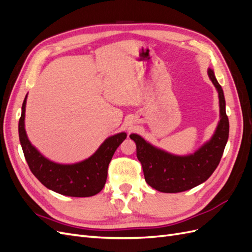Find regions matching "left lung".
I'll list each match as a JSON object with an SVG mask.
<instances>
[{
  "label": "left lung",
  "mask_w": 252,
  "mask_h": 252,
  "mask_svg": "<svg viewBox=\"0 0 252 252\" xmlns=\"http://www.w3.org/2000/svg\"><path fill=\"white\" fill-rule=\"evenodd\" d=\"M208 75L219 93L220 120L211 140L193 155L172 156L154 147L140 135L130 134L136 144V157L142 164L145 181L158 191L175 193L200 185L213 173L222 158L229 134V121L223 89L213 70L208 69Z\"/></svg>",
  "instance_id": "obj_1"
}]
</instances>
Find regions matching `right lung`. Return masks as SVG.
<instances>
[{"mask_svg":"<svg viewBox=\"0 0 252 252\" xmlns=\"http://www.w3.org/2000/svg\"><path fill=\"white\" fill-rule=\"evenodd\" d=\"M26 98L27 95L22 106L19 136L26 162L34 177L45 187L63 195L86 197L100 192L107 180L108 165L114 151L127 134L121 132L106 139L94 154L83 162L71 165L53 163L44 158L27 138L24 127Z\"/></svg>","mask_w":252,"mask_h":252,"instance_id":"right-lung-1","label":"right lung"}]
</instances>
